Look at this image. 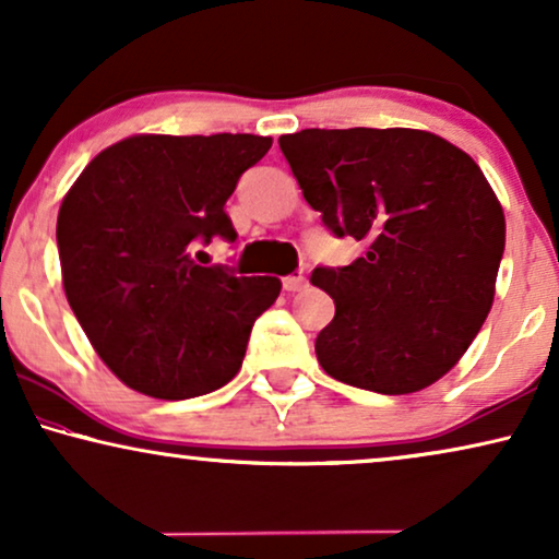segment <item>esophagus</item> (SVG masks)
<instances>
[{"label": "esophagus", "mask_w": 559, "mask_h": 559, "mask_svg": "<svg viewBox=\"0 0 559 559\" xmlns=\"http://www.w3.org/2000/svg\"><path fill=\"white\" fill-rule=\"evenodd\" d=\"M308 285V280H305V274H289V277L282 280V287L287 289V293H300V289Z\"/></svg>", "instance_id": "esophagus-1"}]
</instances>
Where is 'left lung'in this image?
I'll use <instances>...</instances> for the list:
<instances>
[{
	"instance_id": "obj_1",
	"label": "left lung",
	"mask_w": 559,
	"mask_h": 559,
	"mask_svg": "<svg viewBox=\"0 0 559 559\" xmlns=\"http://www.w3.org/2000/svg\"><path fill=\"white\" fill-rule=\"evenodd\" d=\"M280 150L323 224L366 247L348 266L312 270L335 302L320 366L379 394L435 384L493 305L507 221L486 175L423 129H302Z\"/></svg>"
}]
</instances>
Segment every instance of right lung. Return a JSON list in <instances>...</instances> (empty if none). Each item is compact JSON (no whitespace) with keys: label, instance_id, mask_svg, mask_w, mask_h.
Here are the masks:
<instances>
[{"label":"right lung","instance_id":"obj_1","mask_svg":"<svg viewBox=\"0 0 559 559\" xmlns=\"http://www.w3.org/2000/svg\"><path fill=\"white\" fill-rule=\"evenodd\" d=\"M270 147L254 134H134L98 152L60 203L68 305L134 392L190 400L239 373L282 282L201 266L195 247L236 239L224 205Z\"/></svg>","mask_w":559,"mask_h":559}]
</instances>
